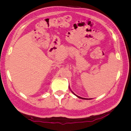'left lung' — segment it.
<instances>
[{
  "label": "left lung",
  "mask_w": 131,
  "mask_h": 131,
  "mask_svg": "<svg viewBox=\"0 0 131 131\" xmlns=\"http://www.w3.org/2000/svg\"><path fill=\"white\" fill-rule=\"evenodd\" d=\"M70 89V88H69ZM72 92H73V93L74 94V95H75V96H76L77 97H78V98H81V99H82V100H91V99H92V98H82V97H79V96H77V95H76V94H75L73 92V91H72Z\"/></svg>",
  "instance_id": "obj_1"
}]
</instances>
